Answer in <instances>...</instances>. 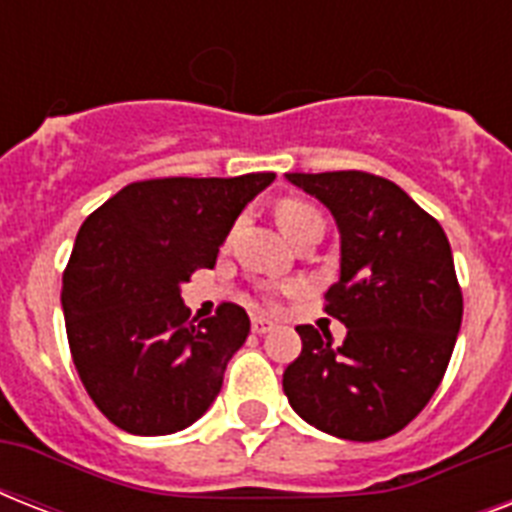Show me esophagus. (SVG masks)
Returning <instances> with one entry per match:
<instances>
[{
	"instance_id": "esophagus-1",
	"label": "esophagus",
	"mask_w": 512,
	"mask_h": 512,
	"mask_svg": "<svg viewBox=\"0 0 512 512\" xmlns=\"http://www.w3.org/2000/svg\"><path fill=\"white\" fill-rule=\"evenodd\" d=\"M271 329H273V321L263 319V316L252 319V332H255V335H265V332H271Z\"/></svg>"
}]
</instances>
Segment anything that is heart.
Returning <instances> with one entry per match:
<instances>
[{
	"mask_svg": "<svg viewBox=\"0 0 512 512\" xmlns=\"http://www.w3.org/2000/svg\"><path fill=\"white\" fill-rule=\"evenodd\" d=\"M276 220H279L281 231L287 233L289 239H295L297 233L305 231L308 225H324L321 215L311 204H305L300 199H284L276 207Z\"/></svg>",
	"mask_w": 512,
	"mask_h": 512,
	"instance_id": "1",
	"label": "heart"
}]
</instances>
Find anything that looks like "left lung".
<instances>
[{
	"label": "left lung",
	"mask_w": 512,
	"mask_h": 512,
	"mask_svg": "<svg viewBox=\"0 0 512 512\" xmlns=\"http://www.w3.org/2000/svg\"><path fill=\"white\" fill-rule=\"evenodd\" d=\"M332 212L340 281L324 311L345 324L297 327L300 356L284 393L308 425L348 441H380L406 428L444 380L462 324V289L444 228L396 183L369 172H287Z\"/></svg>",
	"instance_id": "8db88e82"
}]
</instances>
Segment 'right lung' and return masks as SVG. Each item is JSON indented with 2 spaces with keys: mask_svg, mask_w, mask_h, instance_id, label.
Returning a JSON list of instances; mask_svg holds the SVG:
<instances>
[{
  "mask_svg": "<svg viewBox=\"0 0 512 512\" xmlns=\"http://www.w3.org/2000/svg\"><path fill=\"white\" fill-rule=\"evenodd\" d=\"M273 177L140 180L82 223L60 303L79 380L116 428L167 436L212 406L249 316L223 303L193 324L180 284L215 265L241 209Z\"/></svg>",
  "mask_w": 512,
  "mask_h": 512,
  "instance_id": "right-lung-1",
  "label": "right lung"
}]
</instances>
